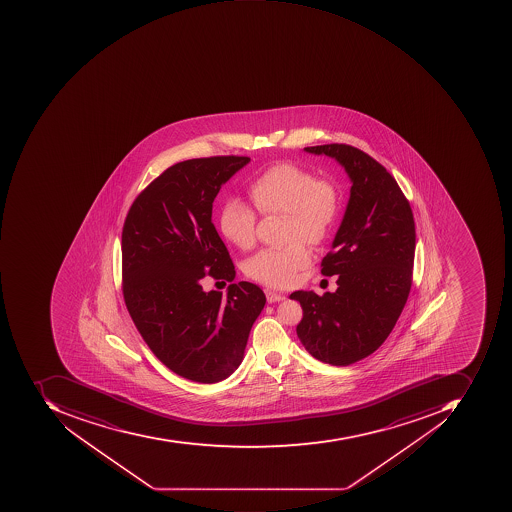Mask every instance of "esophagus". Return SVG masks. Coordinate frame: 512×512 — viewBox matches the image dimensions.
I'll list each match as a JSON object with an SVG mask.
<instances>
[{
    "mask_svg": "<svg viewBox=\"0 0 512 512\" xmlns=\"http://www.w3.org/2000/svg\"><path fill=\"white\" fill-rule=\"evenodd\" d=\"M264 294H266V298H268V303H275V301L284 300L283 294H280V292L272 291V289H266Z\"/></svg>",
    "mask_w": 512,
    "mask_h": 512,
    "instance_id": "obj_1",
    "label": "esophagus"
}]
</instances>
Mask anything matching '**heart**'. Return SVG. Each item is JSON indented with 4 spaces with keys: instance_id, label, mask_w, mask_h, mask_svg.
Instances as JSON below:
<instances>
[{
    "instance_id": "heart-1",
    "label": "heart",
    "mask_w": 512,
    "mask_h": 512,
    "mask_svg": "<svg viewBox=\"0 0 512 512\" xmlns=\"http://www.w3.org/2000/svg\"><path fill=\"white\" fill-rule=\"evenodd\" d=\"M249 197L263 215L284 214L283 248L263 249L244 264V272L258 283L284 288L311 261V249L303 240L320 244L334 228L340 209L337 188L294 163L269 167L249 184ZM257 214L237 198L221 206L218 228L224 240L240 249L255 243Z\"/></svg>"
}]
</instances>
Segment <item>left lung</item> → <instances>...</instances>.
I'll use <instances>...</instances> for the list:
<instances>
[{
    "instance_id": "8db88e82",
    "label": "left lung",
    "mask_w": 512,
    "mask_h": 512,
    "mask_svg": "<svg viewBox=\"0 0 512 512\" xmlns=\"http://www.w3.org/2000/svg\"><path fill=\"white\" fill-rule=\"evenodd\" d=\"M304 152L334 158L351 180V195L323 258L321 274L338 275L323 297L297 291L304 349L332 366H349L377 351L405 308L412 284L415 224L411 206L385 167L357 147L324 144Z\"/></svg>"
}]
</instances>
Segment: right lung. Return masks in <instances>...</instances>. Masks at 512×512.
Returning a JSON list of instances; mask_svg holds the SVG:
<instances>
[{"instance_id":"add662e5","label":"right lung","mask_w":512,"mask_h":512,"mask_svg":"<svg viewBox=\"0 0 512 512\" xmlns=\"http://www.w3.org/2000/svg\"><path fill=\"white\" fill-rule=\"evenodd\" d=\"M248 157L181 161L132 204L121 235L127 311L158 360L180 377L218 383L241 365L266 295L249 281L206 292L204 277L235 278L212 223L221 186Z\"/></svg>"}]
</instances>
